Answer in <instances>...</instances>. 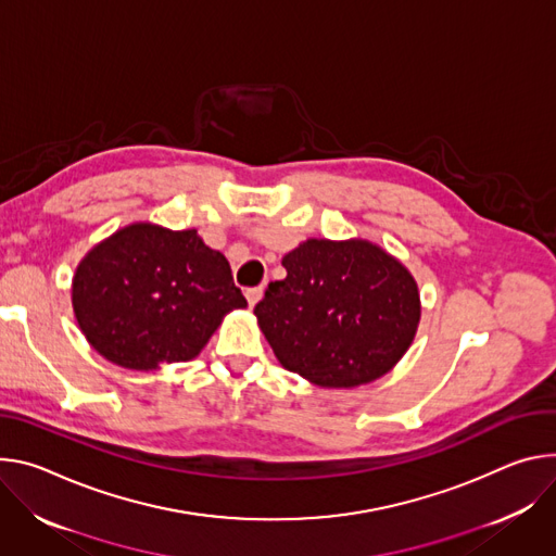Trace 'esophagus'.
<instances>
[{
    "instance_id": "esophagus-1",
    "label": "esophagus",
    "mask_w": 556,
    "mask_h": 556,
    "mask_svg": "<svg viewBox=\"0 0 556 556\" xmlns=\"http://www.w3.org/2000/svg\"><path fill=\"white\" fill-rule=\"evenodd\" d=\"M263 287H252V289H247L244 291V295H247V302H250V306H254L261 298H263Z\"/></svg>"
}]
</instances>
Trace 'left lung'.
Here are the masks:
<instances>
[{
  "instance_id": "left-lung-1",
  "label": "left lung",
  "mask_w": 556,
  "mask_h": 556,
  "mask_svg": "<svg viewBox=\"0 0 556 556\" xmlns=\"http://www.w3.org/2000/svg\"><path fill=\"white\" fill-rule=\"evenodd\" d=\"M287 276L256 304L278 362L325 389L368 384L402 359L419 325L410 271L382 247L309 238L282 258Z\"/></svg>"
}]
</instances>
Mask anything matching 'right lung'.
I'll use <instances>...</instances> for the list:
<instances>
[{"label": "right lung", "mask_w": 556, "mask_h": 556, "mask_svg": "<svg viewBox=\"0 0 556 556\" xmlns=\"http://www.w3.org/2000/svg\"><path fill=\"white\" fill-rule=\"evenodd\" d=\"M244 306L227 258L197 229L132 223L92 247L73 278L86 340L135 371L197 357L225 314Z\"/></svg>", "instance_id": "add662e5"}]
</instances>
